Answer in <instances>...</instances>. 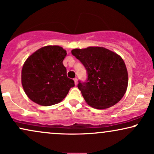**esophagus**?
<instances>
[{
	"instance_id": "1",
	"label": "esophagus",
	"mask_w": 154,
	"mask_h": 154,
	"mask_svg": "<svg viewBox=\"0 0 154 154\" xmlns=\"http://www.w3.org/2000/svg\"><path fill=\"white\" fill-rule=\"evenodd\" d=\"M74 83H75V85H77L78 83V79L75 78V79H74Z\"/></svg>"
}]
</instances>
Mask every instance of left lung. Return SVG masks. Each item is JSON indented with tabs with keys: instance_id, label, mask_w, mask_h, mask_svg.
Here are the masks:
<instances>
[{
	"instance_id": "8db88e82",
	"label": "left lung",
	"mask_w": 154,
	"mask_h": 154,
	"mask_svg": "<svg viewBox=\"0 0 154 154\" xmlns=\"http://www.w3.org/2000/svg\"><path fill=\"white\" fill-rule=\"evenodd\" d=\"M72 54L82 63L88 73L86 82L78 84L87 103L96 109L114 106L128 87V71L123 58L103 47L75 48Z\"/></svg>"
}]
</instances>
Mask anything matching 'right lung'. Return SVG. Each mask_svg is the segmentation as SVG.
Listing matches in <instances>:
<instances>
[{"instance_id":"1","label":"right lung","mask_w":154,"mask_h":154,"mask_svg":"<svg viewBox=\"0 0 154 154\" xmlns=\"http://www.w3.org/2000/svg\"><path fill=\"white\" fill-rule=\"evenodd\" d=\"M66 51L58 45H47L31 54L25 61L21 83L32 101L48 106L60 103L67 96L74 81L67 77L63 60Z\"/></svg>"}]
</instances>
